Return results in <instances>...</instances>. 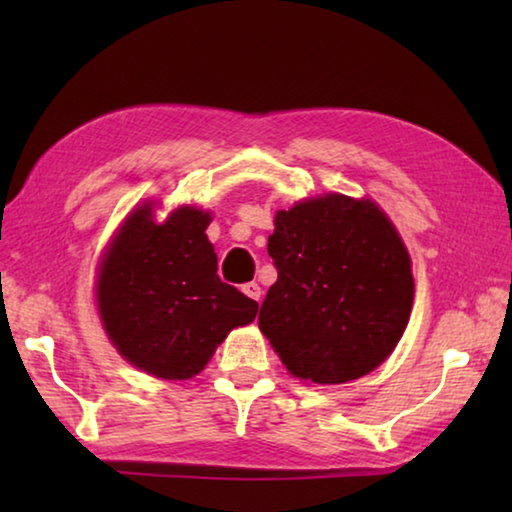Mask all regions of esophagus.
Instances as JSON below:
<instances>
[{"label":"esophagus","instance_id":"obj_1","mask_svg":"<svg viewBox=\"0 0 512 512\" xmlns=\"http://www.w3.org/2000/svg\"><path fill=\"white\" fill-rule=\"evenodd\" d=\"M241 291L246 293L248 298H253V300H259L262 298V287H259L257 282H248V284H244V287H241Z\"/></svg>","mask_w":512,"mask_h":512}]
</instances>
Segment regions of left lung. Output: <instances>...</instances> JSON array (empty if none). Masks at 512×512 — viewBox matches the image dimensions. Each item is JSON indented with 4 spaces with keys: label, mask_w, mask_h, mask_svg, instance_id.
Masks as SVG:
<instances>
[{
    "label": "left lung",
    "mask_w": 512,
    "mask_h": 512,
    "mask_svg": "<svg viewBox=\"0 0 512 512\" xmlns=\"http://www.w3.org/2000/svg\"><path fill=\"white\" fill-rule=\"evenodd\" d=\"M277 282L259 329L293 377L345 384L384 363L413 307L411 257L368 198L325 194L275 214Z\"/></svg>",
    "instance_id": "8db88e82"
}]
</instances>
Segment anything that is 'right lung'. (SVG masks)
<instances>
[{
  "label": "right lung",
  "instance_id": "right-lung-1",
  "mask_svg": "<svg viewBox=\"0 0 512 512\" xmlns=\"http://www.w3.org/2000/svg\"><path fill=\"white\" fill-rule=\"evenodd\" d=\"M210 212L183 205L153 221L151 203L126 216L101 259L97 307L117 352L160 379H189L230 329L253 323L259 305L216 275L205 230Z\"/></svg>",
  "mask_w": 512,
  "mask_h": 512
}]
</instances>
